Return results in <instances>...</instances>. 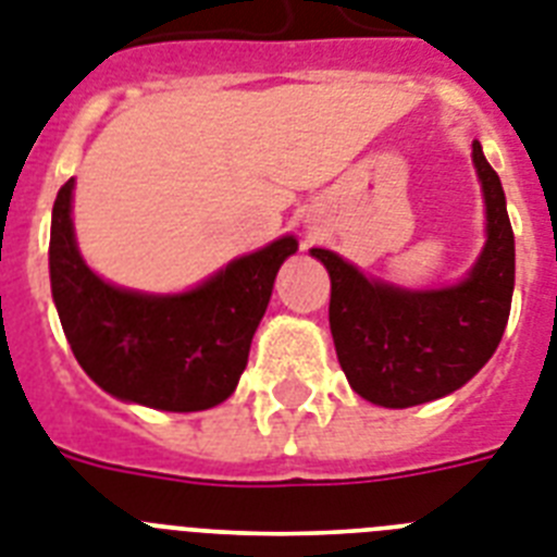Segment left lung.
<instances>
[{
    "mask_svg": "<svg viewBox=\"0 0 557 557\" xmlns=\"http://www.w3.org/2000/svg\"><path fill=\"white\" fill-rule=\"evenodd\" d=\"M472 160L486 200V248L460 286L404 292L366 280L325 248L311 255L329 269V325L343 372L357 395L386 409L426 404L460 388L495 355L515 288V237L506 197L481 146Z\"/></svg>",
    "mask_w": 557,
    "mask_h": 557,
    "instance_id": "8db88e82",
    "label": "left lung"
}]
</instances>
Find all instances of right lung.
I'll use <instances>...</instances> for the list:
<instances>
[{"label": "right lung", "mask_w": 557, "mask_h": 557, "mask_svg": "<svg viewBox=\"0 0 557 557\" xmlns=\"http://www.w3.org/2000/svg\"><path fill=\"white\" fill-rule=\"evenodd\" d=\"M67 180L51 220V292L88 377L120 400L165 411L223 404L248 363L280 263L297 251L283 237L239 257L188 294L148 297L108 286L83 263L71 225Z\"/></svg>", "instance_id": "add662e5"}]
</instances>
